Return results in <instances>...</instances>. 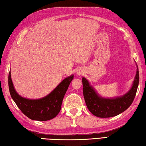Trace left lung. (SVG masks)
I'll list each match as a JSON object with an SVG mask.
<instances>
[{
	"mask_svg": "<svg viewBox=\"0 0 146 146\" xmlns=\"http://www.w3.org/2000/svg\"><path fill=\"white\" fill-rule=\"evenodd\" d=\"M82 83L83 96L89 111L100 118H110L123 113L132 104L139 83V72L137 68L133 87L129 91L123 96L113 99L100 97L85 78H82Z\"/></svg>",
	"mask_w": 146,
	"mask_h": 146,
	"instance_id": "8db88e82",
	"label": "left lung"
}]
</instances>
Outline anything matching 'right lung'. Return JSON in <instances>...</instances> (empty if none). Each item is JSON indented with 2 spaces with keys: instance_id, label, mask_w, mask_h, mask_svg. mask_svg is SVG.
I'll return each mask as SVG.
<instances>
[{
  "instance_id": "right-lung-1",
  "label": "right lung",
  "mask_w": 146,
  "mask_h": 146,
  "mask_svg": "<svg viewBox=\"0 0 146 146\" xmlns=\"http://www.w3.org/2000/svg\"><path fill=\"white\" fill-rule=\"evenodd\" d=\"M73 78V75L65 78L53 91L41 99L29 100L20 96L16 92L9 71V90L13 101L25 115L33 120L46 121L56 117L61 111L64 96Z\"/></svg>"
}]
</instances>
